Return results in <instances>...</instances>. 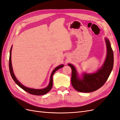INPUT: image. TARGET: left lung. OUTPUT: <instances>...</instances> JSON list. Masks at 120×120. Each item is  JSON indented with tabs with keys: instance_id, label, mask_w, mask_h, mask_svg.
Returning <instances> with one entry per match:
<instances>
[{
	"instance_id": "left-lung-1",
	"label": "left lung",
	"mask_w": 120,
	"mask_h": 120,
	"mask_svg": "<svg viewBox=\"0 0 120 120\" xmlns=\"http://www.w3.org/2000/svg\"><path fill=\"white\" fill-rule=\"evenodd\" d=\"M107 47V55L104 64L96 73L82 74L80 77L75 67L68 64L71 68V83L77 91L81 93H90L101 87L108 79L113 66V52L109 40L105 39Z\"/></svg>"
}]
</instances>
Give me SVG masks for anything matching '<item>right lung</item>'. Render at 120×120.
I'll use <instances>...</instances> for the list:
<instances>
[{
  "instance_id": "1",
  "label": "right lung",
  "mask_w": 120,
  "mask_h": 120,
  "mask_svg": "<svg viewBox=\"0 0 120 120\" xmlns=\"http://www.w3.org/2000/svg\"><path fill=\"white\" fill-rule=\"evenodd\" d=\"M12 46L11 47V49H10V58H9V70L10 72V74L11 75V77L13 78V80L17 84L19 87L23 89L24 90L27 92V93L34 94V95H37V96H39V95H43V94H45L48 93L49 91H50L51 90L52 86V82H53V81H52V76H53V75L58 69L63 68L64 66L63 64H61L59 66H57L53 71H52V73L51 75V78H50V81L49 83L47 86L46 87L43 88V89H34V88H29L27 87H26L24 85H22L21 83L16 78L14 73L13 72V69L12 68V61H11V52H12Z\"/></svg>"
}]
</instances>
